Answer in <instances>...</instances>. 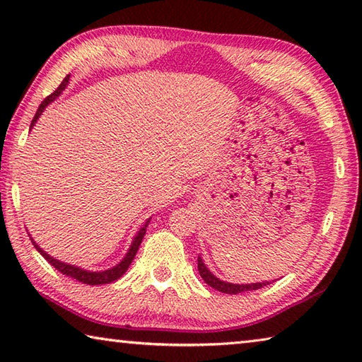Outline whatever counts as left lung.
I'll use <instances>...</instances> for the list:
<instances>
[{
    "mask_svg": "<svg viewBox=\"0 0 362 362\" xmlns=\"http://www.w3.org/2000/svg\"><path fill=\"white\" fill-rule=\"evenodd\" d=\"M198 272L201 274V278L204 279V283L207 286L214 287V289L223 293H231V296H236V293L241 292H247V291H257L260 287H265L269 284V281H263V283H250V284H233V283H226V281H222L217 278L216 274H212L209 268L204 265V262L201 257H198Z\"/></svg>",
    "mask_w": 362,
    "mask_h": 362,
    "instance_id": "1",
    "label": "left lung"
}]
</instances>
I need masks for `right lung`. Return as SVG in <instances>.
<instances>
[{
  "label": "right lung",
  "mask_w": 362,
  "mask_h": 362,
  "mask_svg": "<svg viewBox=\"0 0 362 362\" xmlns=\"http://www.w3.org/2000/svg\"><path fill=\"white\" fill-rule=\"evenodd\" d=\"M69 81H70V75H66V76L64 78L62 84H60L59 88H57L56 90H54V93H52L51 95L46 97V99L41 102L38 112H36L35 118H33V121H32V124H30V129H32V127L35 126V122L38 121L41 113L45 112V108L49 105V103L56 100L57 97L64 93L65 88H66V84H69ZM148 223H150V218L146 220L145 225L137 231V235L134 236V240H132V243H131V247H129V250H127V252H126V255L122 257V260H121L119 263H116V265L112 267V268L103 269V272H89V269H84V268H79V267H76V265H70V263L60 262V260H57V259H54V257H51L49 254H46L45 250H42V249L38 246V244L35 243L33 238H32V243H33V246L36 247V250H38V252H40L42 257H45V259H46L49 263H51V265H52L54 268L59 269V272L62 273V274H65V276H70V278H73V279L79 281V283L89 284V286L110 284V283H113V281L119 279V278L122 276V274H124V273L127 272V268H129V265H131L132 260H134V257H136V254H137L140 243H142V240H144L145 231H146V226H148Z\"/></svg>",
  "instance_id": "add662e5"
}]
</instances>
